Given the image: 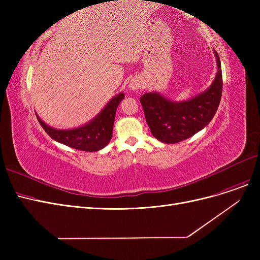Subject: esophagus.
<instances>
[{
	"instance_id": "obj_1",
	"label": "esophagus",
	"mask_w": 260,
	"mask_h": 260,
	"mask_svg": "<svg viewBox=\"0 0 260 260\" xmlns=\"http://www.w3.org/2000/svg\"><path fill=\"white\" fill-rule=\"evenodd\" d=\"M141 86V83H140V80H138V79H133V80H131V82H130V84H129V88H130V90H132V91H137L139 88Z\"/></svg>"
}]
</instances>
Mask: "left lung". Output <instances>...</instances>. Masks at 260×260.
Returning <instances> with one entry per match:
<instances>
[{
    "label": "left lung",
    "instance_id": "8db88e82",
    "mask_svg": "<svg viewBox=\"0 0 260 260\" xmlns=\"http://www.w3.org/2000/svg\"><path fill=\"white\" fill-rule=\"evenodd\" d=\"M218 73L208 90L192 100L172 102L158 93L140 98L145 119L152 135L160 142L174 144L194 136L214 118L222 94V73L218 53Z\"/></svg>",
    "mask_w": 260,
    "mask_h": 260
}]
</instances>
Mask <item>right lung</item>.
<instances>
[{
	"label": "right lung",
	"mask_w": 260,
	"mask_h": 260,
	"mask_svg": "<svg viewBox=\"0 0 260 260\" xmlns=\"http://www.w3.org/2000/svg\"><path fill=\"white\" fill-rule=\"evenodd\" d=\"M123 99V93L118 94L92 121L77 129H54L44 123L38 115L37 118L41 127L53 140L79 151L96 152L106 146L111 141L117 107Z\"/></svg>",
	"instance_id": "right-lung-1"
}]
</instances>
